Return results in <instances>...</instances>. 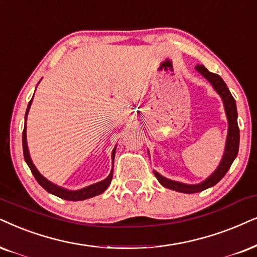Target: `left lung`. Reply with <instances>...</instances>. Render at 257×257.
I'll list each match as a JSON object with an SVG mask.
<instances>
[{
    "label": "left lung",
    "mask_w": 257,
    "mask_h": 257,
    "mask_svg": "<svg viewBox=\"0 0 257 257\" xmlns=\"http://www.w3.org/2000/svg\"><path fill=\"white\" fill-rule=\"evenodd\" d=\"M196 70L199 72L201 76L205 77L209 82L212 84V86L215 87V90L219 93V96L222 97L224 108H225L226 117H228L229 122V129H228V139H226V145H225V151H224V155L222 161H220L219 166L217 167V170L213 172L212 174L207 178L206 180H204L203 183L197 184V185H187L179 183V181H173L170 179H166L162 175H160L158 172H154L157 179L160 181L162 186L170 188V190L178 191V192L183 193H197L200 191L206 190L213 185H216L218 181L222 179L224 175L226 174V172L229 171L230 166L232 165L233 160L237 157V153H238L239 147V128L237 124V109H236V102L231 93L226 86V84L224 83V80L220 78V76L216 73L210 72L204 65H197Z\"/></svg>",
    "instance_id": "1"
}]
</instances>
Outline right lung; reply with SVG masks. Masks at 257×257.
<instances>
[{"instance_id": "add662e5", "label": "right lung", "mask_w": 257, "mask_h": 257, "mask_svg": "<svg viewBox=\"0 0 257 257\" xmlns=\"http://www.w3.org/2000/svg\"><path fill=\"white\" fill-rule=\"evenodd\" d=\"M32 100H33V98L29 100L27 110H26L25 119H27V113L29 111V108H31ZM22 148H24L25 160H26V162H27L28 167L31 168L32 173H33L34 178H35V179H37L38 183L40 184L41 186L47 191V192L54 194V196L59 197V198H61V199L72 200V201L89 199V198L98 196V194L104 192L106 188H108L110 183H111L112 173H113V158H115L116 148L112 151V170H111V172H110L109 177L105 178L104 180L99 181V183L90 185V186L84 187V188H82V190H78V191L64 190V188H61L59 186H57V185L50 183V181H48L47 179H45V178L42 177L40 173H39L38 170H37V168H35V166L33 165V162H32V160H31V157H29V152H28V147H27V136H26V124H25V128H24V133H22Z\"/></svg>"}]
</instances>
